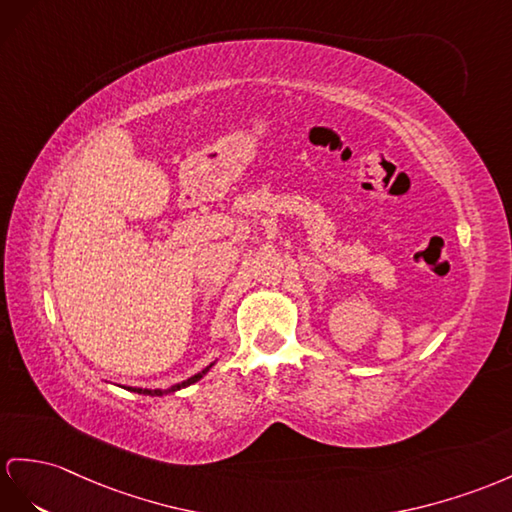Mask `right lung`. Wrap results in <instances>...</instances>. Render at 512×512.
Returning a JSON list of instances; mask_svg holds the SVG:
<instances>
[{
  "instance_id": "right-lung-1",
  "label": "right lung",
  "mask_w": 512,
  "mask_h": 512,
  "mask_svg": "<svg viewBox=\"0 0 512 512\" xmlns=\"http://www.w3.org/2000/svg\"><path fill=\"white\" fill-rule=\"evenodd\" d=\"M208 369H204L202 373H197V376H193V378H189L186 382H182V384H176V386H171L169 391H178V389H182V386H189V384H193V382H197L199 378L204 376ZM130 391H136V393H145V395H162V391H152V389H130Z\"/></svg>"
}]
</instances>
